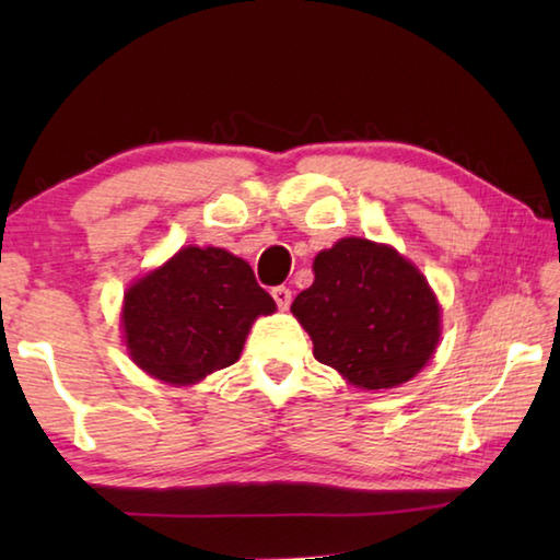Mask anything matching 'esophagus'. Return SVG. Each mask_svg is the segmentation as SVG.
<instances>
[{
    "label": "esophagus",
    "mask_w": 560,
    "mask_h": 560,
    "mask_svg": "<svg viewBox=\"0 0 560 560\" xmlns=\"http://www.w3.org/2000/svg\"><path fill=\"white\" fill-rule=\"evenodd\" d=\"M271 296H273V301H277V306L281 311H287L291 306V289H287V287L271 289Z\"/></svg>",
    "instance_id": "obj_1"
}]
</instances>
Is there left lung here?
Segmentation results:
<instances>
[{"instance_id": "left-lung-1", "label": "left lung", "mask_w": 560, "mask_h": 560, "mask_svg": "<svg viewBox=\"0 0 560 560\" xmlns=\"http://www.w3.org/2000/svg\"><path fill=\"white\" fill-rule=\"evenodd\" d=\"M316 279L291 303L318 363L350 385L387 390L428 365L440 343V303L393 246L346 236L314 259Z\"/></svg>"}]
</instances>
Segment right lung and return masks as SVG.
I'll return each instance as SVG.
<instances>
[{"instance_id": "1", "label": "right lung", "mask_w": 560, "mask_h": 560, "mask_svg": "<svg viewBox=\"0 0 560 560\" xmlns=\"http://www.w3.org/2000/svg\"><path fill=\"white\" fill-rule=\"evenodd\" d=\"M277 311L244 259L220 246H185L126 291L122 338L155 381L195 385L240 360L259 316Z\"/></svg>"}]
</instances>
